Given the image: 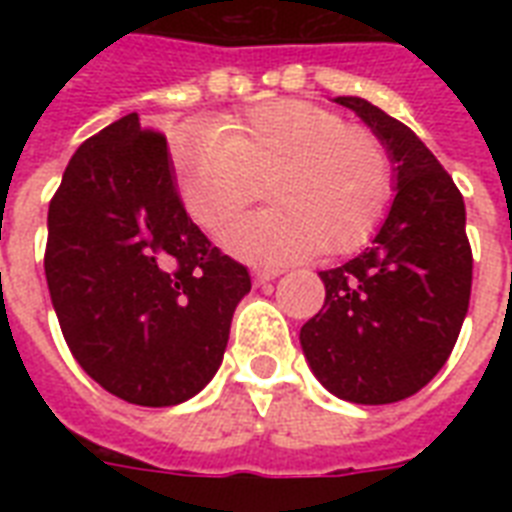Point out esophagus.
Wrapping results in <instances>:
<instances>
[{
    "label": "esophagus",
    "instance_id": "34e87169",
    "mask_svg": "<svg viewBox=\"0 0 512 512\" xmlns=\"http://www.w3.org/2000/svg\"><path fill=\"white\" fill-rule=\"evenodd\" d=\"M279 273L281 271H276V268H257V271H255V281H257V284H265V281L276 279Z\"/></svg>",
    "mask_w": 512,
    "mask_h": 512
}]
</instances>
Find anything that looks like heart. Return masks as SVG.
<instances>
[{
    "mask_svg": "<svg viewBox=\"0 0 512 512\" xmlns=\"http://www.w3.org/2000/svg\"><path fill=\"white\" fill-rule=\"evenodd\" d=\"M172 167L185 212L220 233L260 196L273 207L225 233L236 255L287 263L364 247L388 215L393 164L372 130L345 124L308 100H265L172 135Z\"/></svg>",
    "mask_w": 512,
    "mask_h": 512,
    "instance_id": "1",
    "label": "heart"
}]
</instances>
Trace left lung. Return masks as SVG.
Returning <instances> with one entry per match:
<instances>
[{
  "label": "left lung",
  "mask_w": 512,
  "mask_h": 512,
  "mask_svg": "<svg viewBox=\"0 0 512 512\" xmlns=\"http://www.w3.org/2000/svg\"><path fill=\"white\" fill-rule=\"evenodd\" d=\"M385 143L396 199L372 247L321 271L324 308L300 329L321 385L353 404L422 390L452 356L468 313L473 249L452 175L406 124L364 98H335Z\"/></svg>",
  "instance_id": "obj_1"
}]
</instances>
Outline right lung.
<instances>
[{"label": "right lung", "mask_w": 512, "mask_h": 512, "mask_svg": "<svg viewBox=\"0 0 512 512\" xmlns=\"http://www.w3.org/2000/svg\"><path fill=\"white\" fill-rule=\"evenodd\" d=\"M44 273L68 348L138 406L196 396L223 361L247 265L177 196L164 132L122 116L71 156L47 212Z\"/></svg>", "instance_id": "add662e5"}]
</instances>
